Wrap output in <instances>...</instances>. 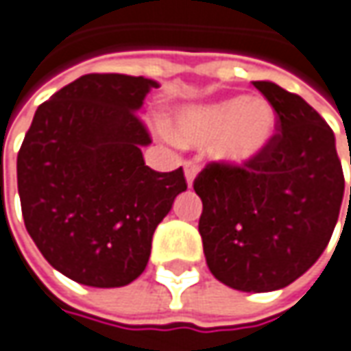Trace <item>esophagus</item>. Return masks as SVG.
Listing matches in <instances>:
<instances>
[{
	"mask_svg": "<svg viewBox=\"0 0 351 351\" xmlns=\"http://www.w3.org/2000/svg\"><path fill=\"white\" fill-rule=\"evenodd\" d=\"M184 169H185V182H187V185L191 187L193 182H195V178H197V171H199V169H197L195 164H191V162H185Z\"/></svg>",
	"mask_w": 351,
	"mask_h": 351,
	"instance_id": "obj_1",
	"label": "esophagus"
}]
</instances>
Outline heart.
Returning <instances> with one entry per match:
<instances>
[{"label": "heart", "mask_w": 351, "mask_h": 351, "mask_svg": "<svg viewBox=\"0 0 351 351\" xmlns=\"http://www.w3.org/2000/svg\"><path fill=\"white\" fill-rule=\"evenodd\" d=\"M276 112L265 98L227 97L180 108L171 120V136L185 146H211L221 164L247 167L271 146Z\"/></svg>", "instance_id": "1"}]
</instances>
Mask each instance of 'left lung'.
Wrapping results in <instances>:
<instances>
[{
	"label": "left lung",
	"mask_w": 351,
	"mask_h": 351,
	"mask_svg": "<svg viewBox=\"0 0 351 351\" xmlns=\"http://www.w3.org/2000/svg\"><path fill=\"white\" fill-rule=\"evenodd\" d=\"M253 84L276 110L280 132L254 164H209L193 189L203 203L199 235L211 274L241 292H272L324 253L342 207L343 173L334 132L304 98L271 80Z\"/></svg>",
	"instance_id": "8db88e82"
}]
</instances>
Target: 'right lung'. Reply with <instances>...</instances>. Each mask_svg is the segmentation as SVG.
Returning a JSON list of instances; mask_svg holds the SVG:
<instances>
[{
    "label": "right lung",
    "mask_w": 351,
    "mask_h": 351,
    "mask_svg": "<svg viewBox=\"0 0 351 351\" xmlns=\"http://www.w3.org/2000/svg\"><path fill=\"white\" fill-rule=\"evenodd\" d=\"M160 82L84 75L43 102L17 156L27 233L71 280L116 289L148 265L152 235L187 189L184 169L154 171L136 112Z\"/></svg>",
    "instance_id": "add662e5"
}]
</instances>
